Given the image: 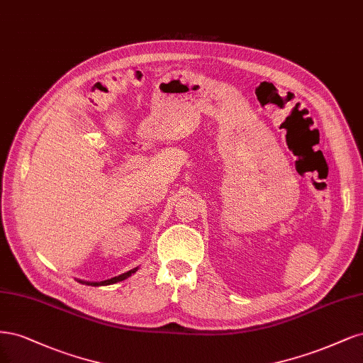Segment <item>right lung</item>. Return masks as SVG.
<instances>
[{"label":"right lung","instance_id":"right-lung-1","mask_svg":"<svg viewBox=\"0 0 363 363\" xmlns=\"http://www.w3.org/2000/svg\"><path fill=\"white\" fill-rule=\"evenodd\" d=\"M137 270H138V267L133 268V270L126 272V273H123V274L114 276V277H111V279H107V280H99V282H93V280H81V279H77V282L83 284V285H89V286H105V285H113V284L122 282V280H125V279H128L130 276H133Z\"/></svg>","mask_w":363,"mask_h":363}]
</instances>
